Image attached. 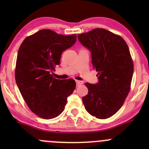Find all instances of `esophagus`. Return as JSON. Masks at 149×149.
<instances>
[{
  "label": "esophagus",
  "mask_w": 149,
  "mask_h": 149,
  "mask_svg": "<svg viewBox=\"0 0 149 149\" xmlns=\"http://www.w3.org/2000/svg\"><path fill=\"white\" fill-rule=\"evenodd\" d=\"M76 85H77V86H80V85H81V84H83V83L84 82L82 81H76Z\"/></svg>",
  "instance_id": "1"
}]
</instances>
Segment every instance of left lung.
<instances>
[{
    "instance_id": "8db88e82",
    "label": "left lung",
    "mask_w": 149,
    "mask_h": 149,
    "mask_svg": "<svg viewBox=\"0 0 149 149\" xmlns=\"http://www.w3.org/2000/svg\"><path fill=\"white\" fill-rule=\"evenodd\" d=\"M78 39L91 51L93 67L98 72V83H85L88 90L82 98L85 109L98 119L110 118L130 92L133 62L128 46L120 36L104 29H94Z\"/></svg>"
}]
</instances>
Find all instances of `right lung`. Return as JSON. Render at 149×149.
I'll return each instance as SVG.
<instances>
[{"mask_svg": "<svg viewBox=\"0 0 149 149\" xmlns=\"http://www.w3.org/2000/svg\"><path fill=\"white\" fill-rule=\"evenodd\" d=\"M76 35L42 29L24 39L18 51L15 79L29 108L43 119H52L65 109L76 81L56 79L52 71L61 63L62 52L74 45Z\"/></svg>", "mask_w": 149, "mask_h": 149, "instance_id": "1", "label": "right lung"}]
</instances>
